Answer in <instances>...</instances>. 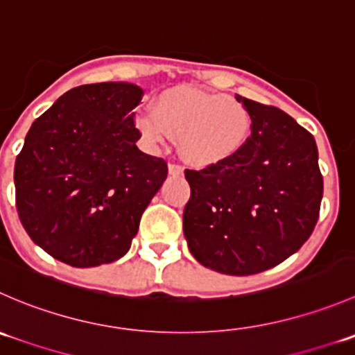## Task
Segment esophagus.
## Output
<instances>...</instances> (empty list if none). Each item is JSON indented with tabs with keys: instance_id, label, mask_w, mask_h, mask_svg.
<instances>
[{
	"instance_id": "esophagus-1",
	"label": "esophagus",
	"mask_w": 355,
	"mask_h": 355,
	"mask_svg": "<svg viewBox=\"0 0 355 355\" xmlns=\"http://www.w3.org/2000/svg\"><path fill=\"white\" fill-rule=\"evenodd\" d=\"M168 171H170L171 177H182V175H184V168H182L180 164H175V163L168 164Z\"/></svg>"
}]
</instances>
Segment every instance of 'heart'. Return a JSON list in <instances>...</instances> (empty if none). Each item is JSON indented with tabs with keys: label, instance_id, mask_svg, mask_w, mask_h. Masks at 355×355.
Here are the masks:
<instances>
[{
	"label": "heart",
	"instance_id": "obj_1",
	"mask_svg": "<svg viewBox=\"0 0 355 355\" xmlns=\"http://www.w3.org/2000/svg\"><path fill=\"white\" fill-rule=\"evenodd\" d=\"M250 125L241 102L189 86L163 92L154 98L153 111H140L133 118V126L149 146H168L178 137L182 157L199 168L223 163L239 153Z\"/></svg>",
	"mask_w": 355,
	"mask_h": 355
}]
</instances>
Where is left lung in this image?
<instances>
[{
	"label": "left lung",
	"instance_id": "obj_1",
	"mask_svg": "<svg viewBox=\"0 0 355 355\" xmlns=\"http://www.w3.org/2000/svg\"><path fill=\"white\" fill-rule=\"evenodd\" d=\"M236 98L250 114L251 135L230 159L185 170L191 199L184 236L208 269L251 276L276 267L311 237L322 175L307 130L281 109Z\"/></svg>",
	"mask_w": 355,
	"mask_h": 355
}]
</instances>
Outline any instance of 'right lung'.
<instances>
[{
	"label": "right lung",
	"mask_w": 355,
	"mask_h": 355,
	"mask_svg": "<svg viewBox=\"0 0 355 355\" xmlns=\"http://www.w3.org/2000/svg\"><path fill=\"white\" fill-rule=\"evenodd\" d=\"M144 90L109 81L65 92L33 123L15 161L17 213L31 239L72 267L126 254L168 166L137 147Z\"/></svg>",
	"instance_id": "add662e5"
}]
</instances>
